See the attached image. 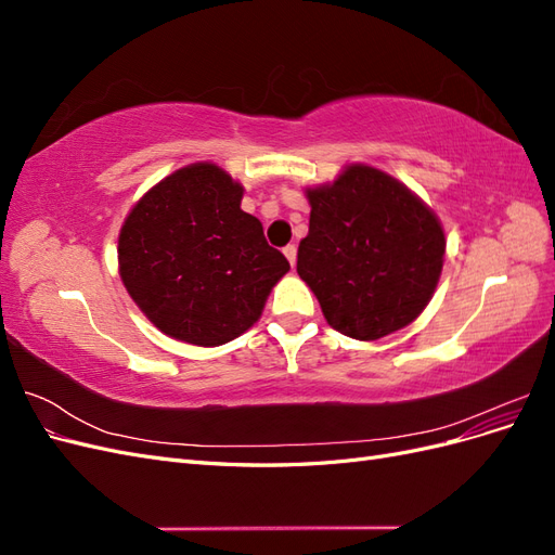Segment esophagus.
I'll use <instances>...</instances> for the list:
<instances>
[{"mask_svg":"<svg viewBox=\"0 0 555 555\" xmlns=\"http://www.w3.org/2000/svg\"><path fill=\"white\" fill-rule=\"evenodd\" d=\"M282 251H284V257L289 259V263L294 266V263H296V245H287Z\"/></svg>","mask_w":555,"mask_h":555,"instance_id":"34e87169","label":"esophagus"}]
</instances>
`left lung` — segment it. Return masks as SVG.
I'll return each mask as SVG.
<instances>
[{
	"label": "left lung",
	"instance_id": "8db88e82",
	"mask_svg": "<svg viewBox=\"0 0 555 555\" xmlns=\"http://www.w3.org/2000/svg\"><path fill=\"white\" fill-rule=\"evenodd\" d=\"M308 198L310 231L298 245L296 271L326 322L357 340L414 322L442 273L447 243L438 217L373 166H349Z\"/></svg>",
	"mask_w": 555,
	"mask_h": 555
}]
</instances>
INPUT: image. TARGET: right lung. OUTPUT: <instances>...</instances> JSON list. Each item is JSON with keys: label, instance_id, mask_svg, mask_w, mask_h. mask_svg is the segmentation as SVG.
<instances>
[{"label": "right lung", "instance_id": "obj_1", "mask_svg": "<svg viewBox=\"0 0 555 555\" xmlns=\"http://www.w3.org/2000/svg\"><path fill=\"white\" fill-rule=\"evenodd\" d=\"M243 188L215 164H192L150 190L120 231V275L159 331L198 347L257 322L289 261L241 210Z\"/></svg>", "mask_w": 555, "mask_h": 555}]
</instances>
